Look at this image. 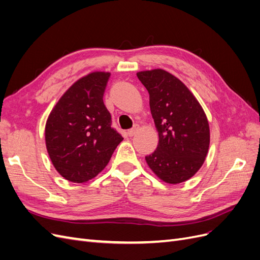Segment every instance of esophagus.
I'll return each instance as SVG.
<instances>
[{
  "label": "esophagus",
  "instance_id": "esophagus-1",
  "mask_svg": "<svg viewBox=\"0 0 260 260\" xmlns=\"http://www.w3.org/2000/svg\"><path fill=\"white\" fill-rule=\"evenodd\" d=\"M139 128H140V125L138 124V123H136L135 125H133V127L130 129V130H128V135H129V137H132V136H135L136 133L138 132V130H139Z\"/></svg>",
  "mask_w": 260,
  "mask_h": 260
}]
</instances>
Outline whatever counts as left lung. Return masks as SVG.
I'll return each instance as SVG.
<instances>
[{"label":"left lung","instance_id":"8db88e82","mask_svg":"<svg viewBox=\"0 0 260 260\" xmlns=\"http://www.w3.org/2000/svg\"><path fill=\"white\" fill-rule=\"evenodd\" d=\"M137 76L149 94L159 136L157 148L145 160L165 182H183L205 161L210 140L207 117L185 84L166 70H146Z\"/></svg>","mask_w":260,"mask_h":260}]
</instances>
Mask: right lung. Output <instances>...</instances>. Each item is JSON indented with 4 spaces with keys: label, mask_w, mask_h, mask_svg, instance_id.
I'll use <instances>...</instances> for the list:
<instances>
[{
    "label": "right lung",
    "mask_w": 260,
    "mask_h": 260,
    "mask_svg": "<svg viewBox=\"0 0 260 260\" xmlns=\"http://www.w3.org/2000/svg\"><path fill=\"white\" fill-rule=\"evenodd\" d=\"M109 73L76 81L54 106L45 124V143L60 176L83 183L103 170L123 138L112 127L103 96Z\"/></svg>",
    "instance_id": "right-lung-1"
}]
</instances>
